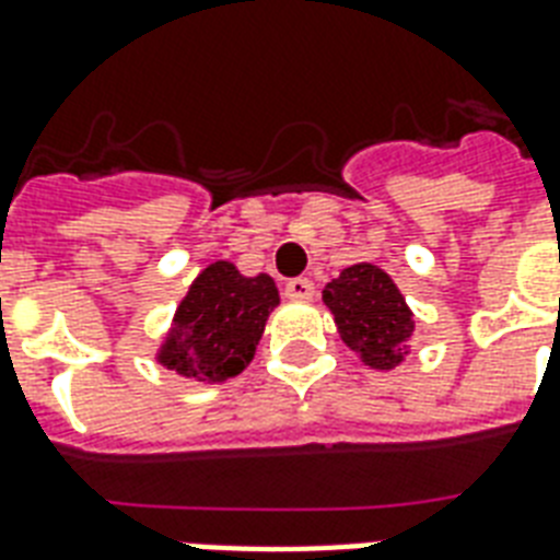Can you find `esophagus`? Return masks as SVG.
I'll return each mask as SVG.
<instances>
[{
	"mask_svg": "<svg viewBox=\"0 0 560 560\" xmlns=\"http://www.w3.org/2000/svg\"><path fill=\"white\" fill-rule=\"evenodd\" d=\"M284 296L296 299V302H308L314 299V281L311 279H290L284 284Z\"/></svg>",
	"mask_w": 560,
	"mask_h": 560,
	"instance_id": "1",
	"label": "esophagus"
}]
</instances>
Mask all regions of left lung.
<instances>
[{
    "instance_id": "left-lung-1",
    "label": "left lung",
    "mask_w": 560,
    "mask_h": 560,
    "mask_svg": "<svg viewBox=\"0 0 560 560\" xmlns=\"http://www.w3.org/2000/svg\"><path fill=\"white\" fill-rule=\"evenodd\" d=\"M335 314L337 331L355 355L373 370H394L408 355L413 314L394 279L373 264L347 267L323 290Z\"/></svg>"
}]
</instances>
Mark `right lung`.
<instances>
[{
  "mask_svg": "<svg viewBox=\"0 0 560 560\" xmlns=\"http://www.w3.org/2000/svg\"><path fill=\"white\" fill-rule=\"evenodd\" d=\"M276 305L270 276L246 279L234 264H211L182 299L158 361L185 378L225 382L246 370Z\"/></svg>",
  "mask_w": 560,
  "mask_h": 560,
  "instance_id": "1",
  "label": "right lung"
}]
</instances>
